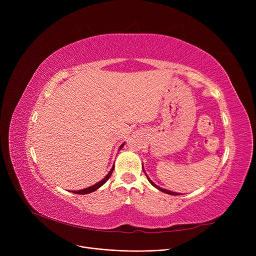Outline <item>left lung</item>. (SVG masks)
<instances>
[{
	"instance_id": "left-lung-1",
	"label": "left lung",
	"mask_w": 256,
	"mask_h": 256,
	"mask_svg": "<svg viewBox=\"0 0 256 256\" xmlns=\"http://www.w3.org/2000/svg\"><path fill=\"white\" fill-rule=\"evenodd\" d=\"M142 169H143V171H144V173H145V176H146V178H147V180H148V182L154 186V188H156L158 190H160V192H164V193H166V194H170V195H180V193H176V192H172V191H169V190H166V189H163V188H160V186H156L150 178H148V176H147L146 174V172H145V170H144V168H143V165H142Z\"/></svg>"
}]
</instances>
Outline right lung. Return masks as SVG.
<instances>
[{
    "mask_svg": "<svg viewBox=\"0 0 256 256\" xmlns=\"http://www.w3.org/2000/svg\"><path fill=\"white\" fill-rule=\"evenodd\" d=\"M124 144H121L120 145V147H119V150H120L121 148H122L124 147ZM113 170H114V165H113V167L111 168V170L109 171V173L106 174V176L100 180V182H96V184H93V186H88V188H86V189H83V190H78V191H72V193H76V194H80V195H85V194H89V193H92V192H94V191H96L98 188H100L110 178V176H111V174H112V172H113Z\"/></svg>",
    "mask_w": 256,
    "mask_h": 256,
    "instance_id": "add662e5",
    "label": "right lung"
}]
</instances>
